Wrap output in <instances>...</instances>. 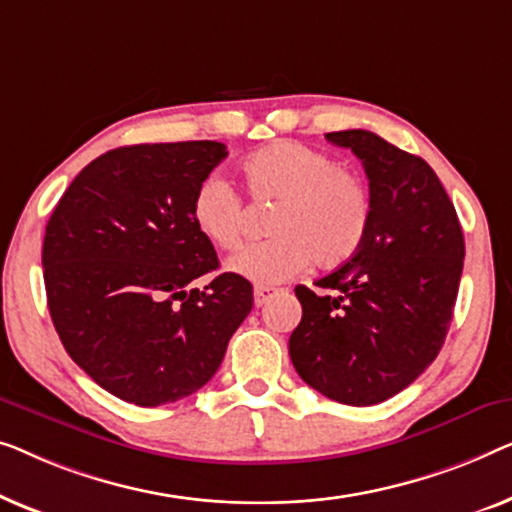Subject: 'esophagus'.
I'll list each match as a JSON object with an SVG mask.
<instances>
[{"instance_id": "1", "label": "esophagus", "mask_w": 512, "mask_h": 512, "mask_svg": "<svg viewBox=\"0 0 512 512\" xmlns=\"http://www.w3.org/2000/svg\"><path fill=\"white\" fill-rule=\"evenodd\" d=\"M278 290L276 287H266V285H257L255 287V306H264L266 301H269L273 294H276Z\"/></svg>"}]
</instances>
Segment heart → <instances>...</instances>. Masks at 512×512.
Listing matches in <instances>:
<instances>
[{
    "instance_id": "b5f03b06",
    "label": "heart",
    "mask_w": 512,
    "mask_h": 512,
    "mask_svg": "<svg viewBox=\"0 0 512 512\" xmlns=\"http://www.w3.org/2000/svg\"><path fill=\"white\" fill-rule=\"evenodd\" d=\"M250 197L276 204L273 239L229 259V271L257 285H276L308 269H336L359 253L371 227L369 185L338 167L334 157L297 141H278L241 162ZM194 227L206 241L234 250L246 236L241 194L220 176H208L192 197Z\"/></svg>"
}]
</instances>
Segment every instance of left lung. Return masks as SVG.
Wrapping results in <instances>:
<instances>
[{
  "instance_id": "left-lung-1",
  "label": "left lung",
  "mask_w": 512,
  "mask_h": 512,
  "mask_svg": "<svg viewBox=\"0 0 512 512\" xmlns=\"http://www.w3.org/2000/svg\"><path fill=\"white\" fill-rule=\"evenodd\" d=\"M366 171L371 227L359 253L294 287L301 322L290 357L313 390L348 406H373L413 383L443 348L464 269L457 211L422 157L366 129L329 132Z\"/></svg>"
}]
</instances>
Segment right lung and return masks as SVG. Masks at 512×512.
<instances>
[{
	"mask_svg": "<svg viewBox=\"0 0 512 512\" xmlns=\"http://www.w3.org/2000/svg\"><path fill=\"white\" fill-rule=\"evenodd\" d=\"M225 143L115 148L57 201L43 236L48 311L69 357L99 387L153 408L190 397L225 357L253 308V285L220 273L194 227L192 197Z\"/></svg>",
	"mask_w": 512,
	"mask_h": 512,
	"instance_id": "1",
	"label": "right lung"
}]
</instances>
